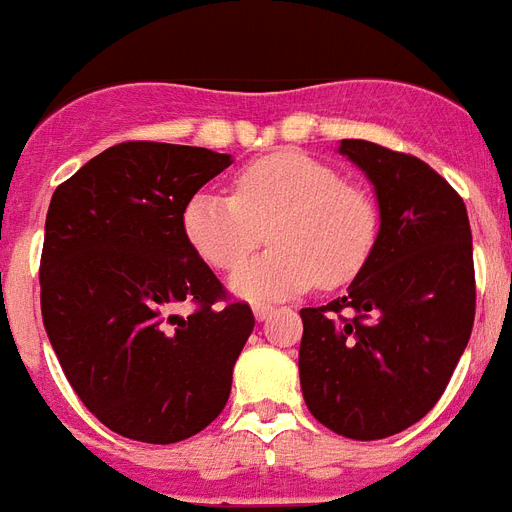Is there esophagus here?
Masks as SVG:
<instances>
[{
    "label": "esophagus",
    "mask_w": 512,
    "mask_h": 512,
    "mask_svg": "<svg viewBox=\"0 0 512 512\" xmlns=\"http://www.w3.org/2000/svg\"><path fill=\"white\" fill-rule=\"evenodd\" d=\"M252 312H255L257 320H268V317L273 315V307H270V304H255V307H252Z\"/></svg>",
    "instance_id": "1"
}]
</instances>
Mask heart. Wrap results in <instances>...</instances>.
<instances>
[{
  "mask_svg": "<svg viewBox=\"0 0 512 512\" xmlns=\"http://www.w3.org/2000/svg\"><path fill=\"white\" fill-rule=\"evenodd\" d=\"M269 229L274 249L231 278L234 294L263 302L320 281L341 286L367 265L380 213L356 184L307 153L281 150L236 171L234 195L200 190L182 210L190 247L210 268L234 270Z\"/></svg>",
  "mask_w": 512,
  "mask_h": 512,
  "instance_id": "obj_1",
  "label": "heart"
}]
</instances>
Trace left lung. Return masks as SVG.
<instances>
[{"label":"left lung","mask_w":512,"mask_h":512,"mask_svg":"<svg viewBox=\"0 0 512 512\" xmlns=\"http://www.w3.org/2000/svg\"><path fill=\"white\" fill-rule=\"evenodd\" d=\"M338 150L375 184L380 234L349 294L299 312V380L317 422L382 440L432 411L466 349L471 226L461 195L422 158L367 140Z\"/></svg>","instance_id":"1"}]
</instances>
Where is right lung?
Masks as SVG:
<instances>
[{
  "instance_id": "obj_1",
  "label": "right lung",
  "mask_w": 512,
  "mask_h": 512,
  "mask_svg": "<svg viewBox=\"0 0 512 512\" xmlns=\"http://www.w3.org/2000/svg\"><path fill=\"white\" fill-rule=\"evenodd\" d=\"M226 166V153L130 140L51 197L44 328L85 409L130 440L169 445L208 427L255 328L182 229L187 200ZM182 301L190 316L175 315Z\"/></svg>"
}]
</instances>
